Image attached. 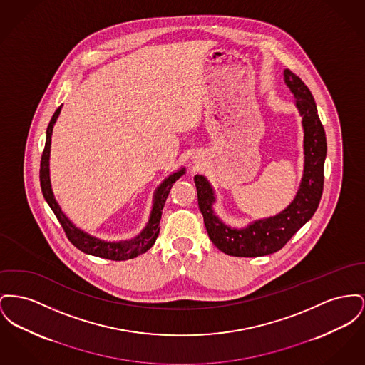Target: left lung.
<instances>
[{
    "mask_svg": "<svg viewBox=\"0 0 365 365\" xmlns=\"http://www.w3.org/2000/svg\"><path fill=\"white\" fill-rule=\"evenodd\" d=\"M284 83L295 96L303 128V173L295 198L281 212L257 219L245 227H232L215 212L216 193L204 175H195L198 207L215 247L232 257H264L281 250L312 219L322 200L327 139L317 106L309 88L291 70H284Z\"/></svg>",
    "mask_w": 365,
    "mask_h": 365,
    "instance_id": "1",
    "label": "left lung"
}]
</instances>
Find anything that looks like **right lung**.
<instances>
[{
    "instance_id": "add662e5",
    "label": "right lung",
    "mask_w": 365,
    "mask_h": 365,
    "mask_svg": "<svg viewBox=\"0 0 365 365\" xmlns=\"http://www.w3.org/2000/svg\"><path fill=\"white\" fill-rule=\"evenodd\" d=\"M63 106V105H62ZM62 106L55 111V114L51 118V123L46 128V140H45V149L41 157V168H40V182H41V190L43 198L56 215L59 223L62 225L65 230L66 236L71 241L74 247H77L80 251L88 255L103 257L110 260H127L132 257H139L145 254L148 250H150L154 245L158 233H160V220L163 208L165 205L167 197L170 194L172 185L186 173V168L182 167L178 171L172 172L168 175L155 189L153 194V205H151L150 217L146 223V226L142 229V232L133 238L129 240H120V241H106L99 237L92 236L77 227L62 211L61 205L58 204L55 194L52 192L51 185V176H49V157H51V140H52V130L53 125L61 114Z\"/></svg>"
}]
</instances>
